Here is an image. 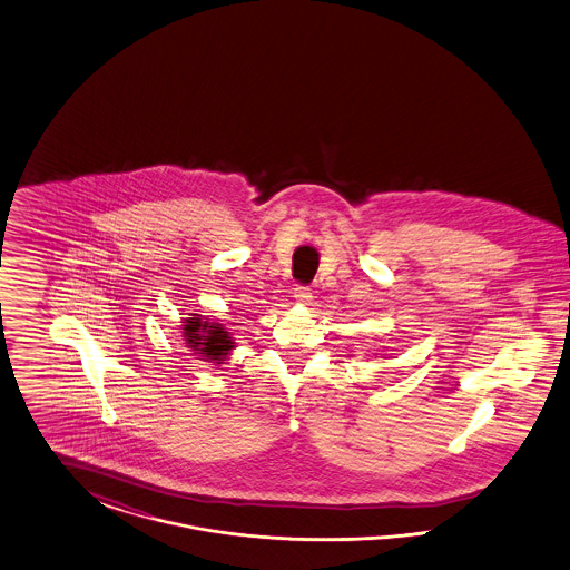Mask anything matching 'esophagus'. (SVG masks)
Segmentation results:
<instances>
[{"instance_id": "obj_1", "label": "esophagus", "mask_w": 570, "mask_h": 570, "mask_svg": "<svg viewBox=\"0 0 570 570\" xmlns=\"http://www.w3.org/2000/svg\"><path fill=\"white\" fill-rule=\"evenodd\" d=\"M294 298H296V303H298V305H309L313 296H311L309 288H307V286H296V288H294Z\"/></svg>"}]
</instances>
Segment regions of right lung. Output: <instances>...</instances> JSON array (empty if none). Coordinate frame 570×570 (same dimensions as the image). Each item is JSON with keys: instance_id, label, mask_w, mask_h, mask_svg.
<instances>
[{"instance_id": "add662e5", "label": "right lung", "mask_w": 570, "mask_h": 570, "mask_svg": "<svg viewBox=\"0 0 570 570\" xmlns=\"http://www.w3.org/2000/svg\"><path fill=\"white\" fill-rule=\"evenodd\" d=\"M181 336L191 355H198L196 360H203L208 365H222L236 348V338L229 328H225L219 320L210 322L198 313H191V317L184 320Z\"/></svg>"}]
</instances>
